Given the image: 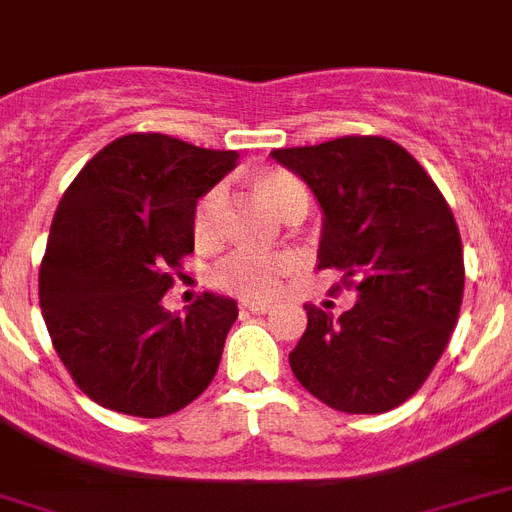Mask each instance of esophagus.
Masks as SVG:
<instances>
[{"instance_id":"1","label":"esophagus","mask_w":512,"mask_h":512,"mask_svg":"<svg viewBox=\"0 0 512 512\" xmlns=\"http://www.w3.org/2000/svg\"><path fill=\"white\" fill-rule=\"evenodd\" d=\"M241 308H244V311H249V313H268L273 305L263 303V300H244V303H241Z\"/></svg>"}]
</instances>
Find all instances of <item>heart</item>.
<instances>
[{"label":"heart","instance_id":"heart-1","mask_svg":"<svg viewBox=\"0 0 512 512\" xmlns=\"http://www.w3.org/2000/svg\"><path fill=\"white\" fill-rule=\"evenodd\" d=\"M260 191L281 215H289L297 204H308L305 185L287 170H265L257 177ZM225 188L212 185L196 204L193 212V239L199 247H212L223 236ZM300 268L295 252H249L239 249L225 255L212 268V284L236 297H273L289 273Z\"/></svg>","mask_w":512,"mask_h":512}]
</instances>
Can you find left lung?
<instances>
[{
    "instance_id": "obj_1",
    "label": "left lung",
    "mask_w": 512,
    "mask_h": 512,
    "mask_svg": "<svg viewBox=\"0 0 512 512\" xmlns=\"http://www.w3.org/2000/svg\"><path fill=\"white\" fill-rule=\"evenodd\" d=\"M324 209L319 268L356 289L342 316L305 305L308 327L289 366L337 412L382 414L412 398L444 353L460 316L465 263L460 228L406 148L380 135L276 148Z\"/></svg>"
}]
</instances>
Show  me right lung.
<instances>
[{"label": "right lung", "instance_id": "add662e5", "mask_svg": "<svg viewBox=\"0 0 512 512\" xmlns=\"http://www.w3.org/2000/svg\"><path fill=\"white\" fill-rule=\"evenodd\" d=\"M212 151L132 132L68 185L39 268V305L60 361L111 412L167 417L212 382L239 308L204 292L185 316L162 297L193 252L196 199L236 167Z\"/></svg>", "mask_w": 512, "mask_h": 512}]
</instances>
